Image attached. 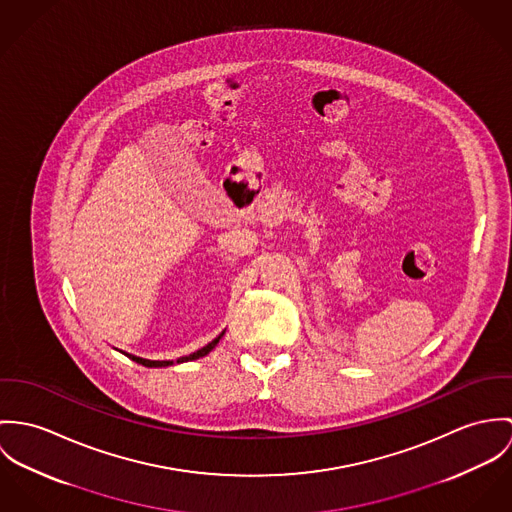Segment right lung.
<instances>
[{"label": "right lung", "instance_id": "1", "mask_svg": "<svg viewBox=\"0 0 512 512\" xmlns=\"http://www.w3.org/2000/svg\"><path fill=\"white\" fill-rule=\"evenodd\" d=\"M226 332H222L216 340L210 341L208 345H204L202 349H198V351H194V353H190V355H184V357H178L176 361H151V359H143V357H137V355H131V353H125L129 359H133L135 363H139V365H145V367H169V365H174V363H184V361H192V359H198V357H204V355H208L216 345H218V341L222 340V336H224Z\"/></svg>", "mask_w": 512, "mask_h": 512}]
</instances>
